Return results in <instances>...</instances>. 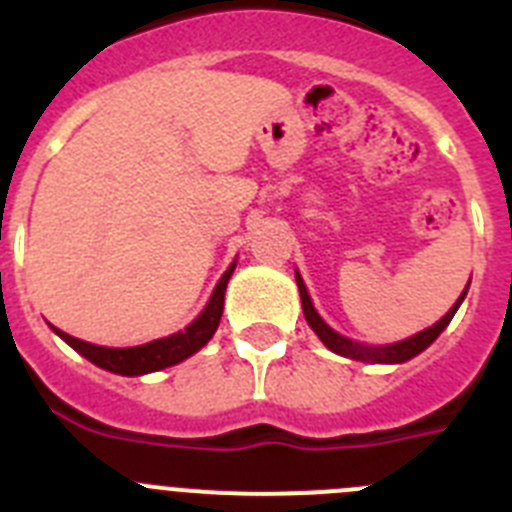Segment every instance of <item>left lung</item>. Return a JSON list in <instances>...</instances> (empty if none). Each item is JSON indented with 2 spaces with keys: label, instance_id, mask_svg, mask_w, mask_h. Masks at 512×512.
I'll return each mask as SVG.
<instances>
[{
  "label": "left lung",
  "instance_id": "left-lung-1",
  "mask_svg": "<svg viewBox=\"0 0 512 512\" xmlns=\"http://www.w3.org/2000/svg\"><path fill=\"white\" fill-rule=\"evenodd\" d=\"M297 287H300V297H302V310H305V320L310 323V328L318 333L320 341L325 343V346L330 348V351H336V354L341 356H348V359H356V361H379V364H400V361H408L413 359V356H418L420 351H425V348L431 346L433 341H436L438 336L443 333V328L451 323V318H454V312L459 310L461 300L467 297V289L461 292V297L456 300V305L451 307L446 315H443L441 320H438L436 325H431V328H425L423 333H418V336L408 338V341H400V343H392V346H379V348H372V346H361V343H354L348 341V338L338 336L336 330L328 328V325L323 323V318H320L318 312H315V307H312L310 302V295H307L305 289V282H302V277L297 274Z\"/></svg>",
  "mask_w": 512,
  "mask_h": 512
}]
</instances>
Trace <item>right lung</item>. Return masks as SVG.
Returning a JSON list of instances; mask_svg holds the SVG:
<instances>
[{"instance_id":"right-lung-1","label":"right lung","mask_w":512,"mask_h":512,"mask_svg":"<svg viewBox=\"0 0 512 512\" xmlns=\"http://www.w3.org/2000/svg\"><path fill=\"white\" fill-rule=\"evenodd\" d=\"M235 264H230V269L225 271L220 282H217L215 292H212L210 302L202 310V315L194 320L189 328H184L182 333H174L169 338H158V341L143 343V346L133 348H104L94 346V343L79 341V338L63 333L56 328L58 336L69 343L74 351H79L84 359H89L92 364L102 366L107 372L122 374V377H140V374L158 372V369H166V366H174L179 361L189 359L192 354H197L212 336H215L220 318H223V302H225V287H228V279L233 274Z\"/></svg>"}]
</instances>
